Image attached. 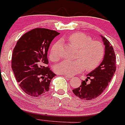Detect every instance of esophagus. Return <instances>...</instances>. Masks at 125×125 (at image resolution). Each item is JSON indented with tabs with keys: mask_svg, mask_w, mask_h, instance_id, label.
Instances as JSON below:
<instances>
[{
	"mask_svg": "<svg viewBox=\"0 0 125 125\" xmlns=\"http://www.w3.org/2000/svg\"><path fill=\"white\" fill-rule=\"evenodd\" d=\"M64 76H65V77H67V78H72V76L69 75V74H64Z\"/></svg>",
	"mask_w": 125,
	"mask_h": 125,
	"instance_id": "34e87169",
	"label": "esophagus"
}]
</instances>
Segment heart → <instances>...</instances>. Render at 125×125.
<instances>
[{"label":"heart","instance_id":"heart-1","mask_svg":"<svg viewBox=\"0 0 125 125\" xmlns=\"http://www.w3.org/2000/svg\"><path fill=\"white\" fill-rule=\"evenodd\" d=\"M67 40L77 48L74 60H64L55 67V71L60 74L72 75L85 69L91 70L97 67L104 59L105 47L101 42L92 41L90 37L82 32L69 35ZM60 42L53 44L49 52L51 61L55 62L60 59Z\"/></svg>","mask_w":125,"mask_h":125}]
</instances>
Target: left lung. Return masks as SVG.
I'll return each instance as SVG.
<instances>
[{
    "instance_id": "1",
    "label": "left lung",
    "mask_w": 125,
    "mask_h": 125,
    "mask_svg": "<svg viewBox=\"0 0 125 125\" xmlns=\"http://www.w3.org/2000/svg\"><path fill=\"white\" fill-rule=\"evenodd\" d=\"M105 46V55L100 65L87 74L85 81H82L78 88L73 90V93L81 99L89 101L101 94L107 87L116 70L115 55L114 49L109 41L101 35ZM88 79H91L89 83Z\"/></svg>"
}]
</instances>
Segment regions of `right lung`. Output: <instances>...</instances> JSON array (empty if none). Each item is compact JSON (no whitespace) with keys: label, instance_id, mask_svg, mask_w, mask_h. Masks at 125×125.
I'll return each instance as SVG.
<instances>
[{"label":"right lung","instance_id":"right-lung-1","mask_svg":"<svg viewBox=\"0 0 125 125\" xmlns=\"http://www.w3.org/2000/svg\"><path fill=\"white\" fill-rule=\"evenodd\" d=\"M60 33L36 28L24 34L13 50L11 66L20 88L27 94L38 97L49 91L56 74L47 66L51 42Z\"/></svg>","mask_w":125,"mask_h":125}]
</instances>
